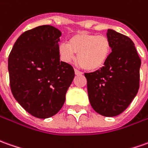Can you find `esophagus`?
Segmentation results:
<instances>
[{"label": "esophagus", "mask_w": 148, "mask_h": 148, "mask_svg": "<svg viewBox=\"0 0 148 148\" xmlns=\"http://www.w3.org/2000/svg\"><path fill=\"white\" fill-rule=\"evenodd\" d=\"M74 73H75L76 75H81V74H82V72L79 71V70H77V69H75V70H74Z\"/></svg>", "instance_id": "1"}]
</instances>
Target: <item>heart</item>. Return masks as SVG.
Listing matches in <instances>:
<instances>
[{
  "label": "heart",
  "instance_id": "obj_1",
  "mask_svg": "<svg viewBox=\"0 0 148 148\" xmlns=\"http://www.w3.org/2000/svg\"><path fill=\"white\" fill-rule=\"evenodd\" d=\"M61 60L70 62L77 54L78 65L84 70L95 71L101 69L112 53V43L108 36L80 32L70 38L69 44L58 47Z\"/></svg>",
  "mask_w": 148,
  "mask_h": 148
}]
</instances>
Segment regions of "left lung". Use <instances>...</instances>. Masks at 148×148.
I'll return each instance as SVG.
<instances>
[{"mask_svg": "<svg viewBox=\"0 0 148 148\" xmlns=\"http://www.w3.org/2000/svg\"><path fill=\"white\" fill-rule=\"evenodd\" d=\"M107 36L112 43V53L100 69L85 73L91 107L104 116H115L125 111L139 88L141 60L133 41L113 30Z\"/></svg>", "mask_w": 148, "mask_h": 148, "instance_id": "1", "label": "left lung"}]
</instances>
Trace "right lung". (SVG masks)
<instances>
[{
    "label": "right lung",
    "instance_id": "obj_1",
    "mask_svg": "<svg viewBox=\"0 0 148 148\" xmlns=\"http://www.w3.org/2000/svg\"><path fill=\"white\" fill-rule=\"evenodd\" d=\"M61 32L44 25L23 33L8 59L12 94L32 116L45 119L60 111L74 78V68L60 61Z\"/></svg>",
    "mask_w": 148,
    "mask_h": 148
}]
</instances>
